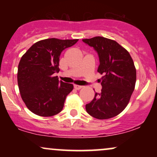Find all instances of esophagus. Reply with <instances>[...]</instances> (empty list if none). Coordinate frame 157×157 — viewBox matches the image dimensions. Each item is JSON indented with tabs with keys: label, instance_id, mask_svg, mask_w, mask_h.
I'll return each instance as SVG.
<instances>
[{
	"label": "esophagus",
	"instance_id": "34e87169",
	"mask_svg": "<svg viewBox=\"0 0 157 157\" xmlns=\"http://www.w3.org/2000/svg\"><path fill=\"white\" fill-rule=\"evenodd\" d=\"M74 88L76 90H80L82 88V86H79V85H74Z\"/></svg>",
	"mask_w": 157,
	"mask_h": 157
}]
</instances>
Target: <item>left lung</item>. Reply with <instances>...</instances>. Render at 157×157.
<instances>
[{"label": "left lung", "mask_w": 157, "mask_h": 157, "mask_svg": "<svg viewBox=\"0 0 157 157\" xmlns=\"http://www.w3.org/2000/svg\"><path fill=\"white\" fill-rule=\"evenodd\" d=\"M99 56L97 71L103 75L102 90L86 105L89 114L99 120L112 118L125 109L134 91L136 71L129 52L113 40L103 37L82 39Z\"/></svg>", "instance_id": "8db88e82"}]
</instances>
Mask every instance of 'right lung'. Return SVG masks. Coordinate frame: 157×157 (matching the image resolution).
I'll return each mask as SVG.
<instances>
[{"instance_id": "add662e5", "label": "right lung", "mask_w": 157, "mask_h": 157, "mask_svg": "<svg viewBox=\"0 0 157 157\" xmlns=\"http://www.w3.org/2000/svg\"><path fill=\"white\" fill-rule=\"evenodd\" d=\"M78 41L48 38L35 43L21 57L17 68V84L21 98L32 113L52 117L63 109L73 85L59 81L60 56L65 48Z\"/></svg>"}]
</instances>
